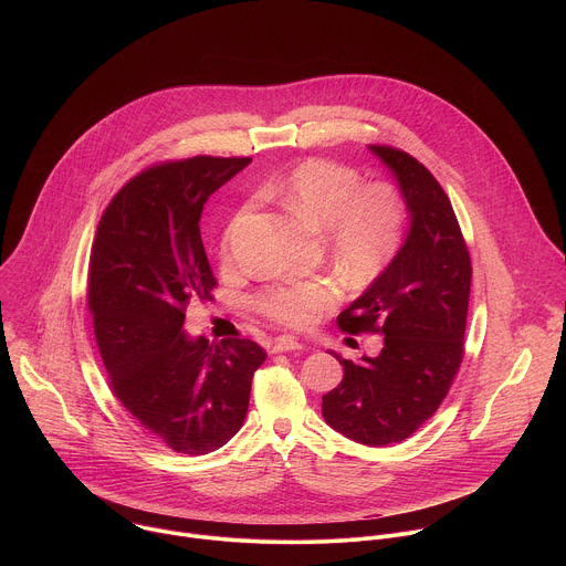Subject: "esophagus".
<instances>
[{"label":"esophagus","mask_w":566,"mask_h":566,"mask_svg":"<svg viewBox=\"0 0 566 566\" xmlns=\"http://www.w3.org/2000/svg\"><path fill=\"white\" fill-rule=\"evenodd\" d=\"M297 349H304V345H302V343H297V340H295V338H291V336H280V338H275V340L271 343V352H273V354L297 352Z\"/></svg>","instance_id":"esophagus-1"}]
</instances>
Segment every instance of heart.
Returning a JSON list of instances; mask_svg holds the SVG:
<instances>
[{
	"instance_id": "1",
	"label": "heart",
	"mask_w": 566,
	"mask_h": 566,
	"mask_svg": "<svg viewBox=\"0 0 566 566\" xmlns=\"http://www.w3.org/2000/svg\"><path fill=\"white\" fill-rule=\"evenodd\" d=\"M277 197L308 228L327 232V244L356 284L380 277L406 239V203L389 184L363 186L360 175L325 158H308L277 186ZM230 230L221 253L228 255ZM340 289L332 280L269 284L255 300L258 308L286 327H306L336 306Z\"/></svg>"
}]
</instances>
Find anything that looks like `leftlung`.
Returning <instances> with one entry per match:
<instances>
[{
	"mask_svg": "<svg viewBox=\"0 0 566 566\" xmlns=\"http://www.w3.org/2000/svg\"><path fill=\"white\" fill-rule=\"evenodd\" d=\"M394 175L410 228L389 264L340 315L347 334H382L378 356L358 363L332 352L345 369L322 396V417L363 446L415 434L441 406L463 358L470 255L443 188L406 151L369 145Z\"/></svg>",
	"mask_w": 566,
	"mask_h": 566,
	"instance_id": "obj_1",
	"label": "left lung"
}]
</instances>
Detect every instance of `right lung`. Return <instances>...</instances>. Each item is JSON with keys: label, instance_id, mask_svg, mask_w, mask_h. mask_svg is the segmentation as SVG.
<instances>
[{"label": "right lung", "instance_id": "1", "mask_svg": "<svg viewBox=\"0 0 566 566\" xmlns=\"http://www.w3.org/2000/svg\"><path fill=\"white\" fill-rule=\"evenodd\" d=\"M249 164L195 156L154 166L112 199L94 239L90 308L112 389L181 454H208L239 432L266 360L253 340L208 345L184 332L188 302L210 300L217 284L201 241L203 206Z\"/></svg>", "mask_w": 566, "mask_h": 566}]
</instances>
